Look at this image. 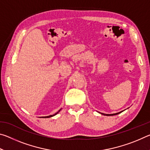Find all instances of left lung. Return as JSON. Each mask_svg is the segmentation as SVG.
Segmentation results:
<instances>
[{"label": "left lung", "instance_id": "8db88e82", "mask_svg": "<svg viewBox=\"0 0 150 150\" xmlns=\"http://www.w3.org/2000/svg\"><path fill=\"white\" fill-rule=\"evenodd\" d=\"M120 112H118V113H116V114H111V115H106V116H112V115H118V114L120 113ZM104 115V114H103Z\"/></svg>", "mask_w": 150, "mask_h": 150}]
</instances>
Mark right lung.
<instances>
[{"label": "right lung", "instance_id": "right-lung-1", "mask_svg": "<svg viewBox=\"0 0 150 150\" xmlns=\"http://www.w3.org/2000/svg\"><path fill=\"white\" fill-rule=\"evenodd\" d=\"M56 112V113L54 114V115H50V116H44V117H42V118H50V117H52V116L56 115L57 114L58 112Z\"/></svg>", "mask_w": 150, "mask_h": 150}]
</instances>
